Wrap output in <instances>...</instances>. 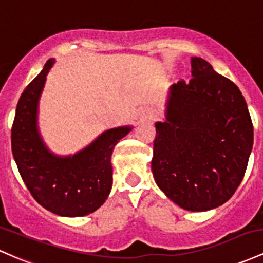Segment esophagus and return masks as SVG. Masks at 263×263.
I'll return each mask as SVG.
<instances>
[{
    "mask_svg": "<svg viewBox=\"0 0 263 263\" xmlns=\"http://www.w3.org/2000/svg\"><path fill=\"white\" fill-rule=\"evenodd\" d=\"M153 117H154V113L152 110H145L140 114L141 119H152Z\"/></svg>",
    "mask_w": 263,
    "mask_h": 263,
    "instance_id": "esophagus-1",
    "label": "esophagus"
}]
</instances>
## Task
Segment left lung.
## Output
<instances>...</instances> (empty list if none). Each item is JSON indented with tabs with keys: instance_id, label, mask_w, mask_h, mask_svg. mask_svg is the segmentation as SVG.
Segmentation results:
<instances>
[{
	"instance_id": "1",
	"label": "left lung",
	"mask_w": 263,
	"mask_h": 263,
	"mask_svg": "<svg viewBox=\"0 0 263 263\" xmlns=\"http://www.w3.org/2000/svg\"><path fill=\"white\" fill-rule=\"evenodd\" d=\"M189 83L173 84L156 123L152 170L161 191L190 211L225 203L242 181L253 144L246 100L234 82L191 58Z\"/></svg>"
}]
</instances>
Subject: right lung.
Listing matches in <instances>:
<instances>
[{
	"instance_id": "1",
	"label": "right lung",
	"mask_w": 263,
	"mask_h": 263,
	"mask_svg": "<svg viewBox=\"0 0 263 263\" xmlns=\"http://www.w3.org/2000/svg\"><path fill=\"white\" fill-rule=\"evenodd\" d=\"M53 60L23 90L11 130L12 154L23 182L46 210L61 216H84L104 203L110 193V156L130 128L110 129L78 154L58 158L47 150L37 130L38 98Z\"/></svg>"
}]
</instances>
